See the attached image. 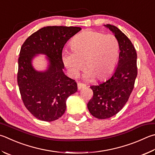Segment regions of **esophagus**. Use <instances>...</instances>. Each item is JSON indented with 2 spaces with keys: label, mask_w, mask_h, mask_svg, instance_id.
I'll list each match as a JSON object with an SVG mask.
<instances>
[{
  "label": "esophagus",
  "mask_w": 155,
  "mask_h": 155,
  "mask_svg": "<svg viewBox=\"0 0 155 155\" xmlns=\"http://www.w3.org/2000/svg\"><path fill=\"white\" fill-rule=\"evenodd\" d=\"M77 86H78V89H81L83 88V87H86V85H85V84L82 83H78Z\"/></svg>",
  "instance_id": "34e87169"
}]
</instances>
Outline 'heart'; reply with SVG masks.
I'll list each match as a JSON object with an SVG mask.
<instances>
[{
  "label": "heart",
  "mask_w": 155,
  "mask_h": 155,
  "mask_svg": "<svg viewBox=\"0 0 155 155\" xmlns=\"http://www.w3.org/2000/svg\"><path fill=\"white\" fill-rule=\"evenodd\" d=\"M70 49L72 52L65 51L62 54L63 62L70 77H77L85 63L87 70L84 77H95L99 80L113 72L120 53L116 36L93 30H87L76 36L70 43Z\"/></svg>",
  "instance_id": "obj_1"
}]
</instances>
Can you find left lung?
I'll list each match as a JSON object with an SVG mask.
<instances>
[{
	"label": "left lung",
	"mask_w": 155,
	"mask_h": 155,
	"mask_svg": "<svg viewBox=\"0 0 155 155\" xmlns=\"http://www.w3.org/2000/svg\"><path fill=\"white\" fill-rule=\"evenodd\" d=\"M104 26L112 31L120 45L119 60L114 74L104 82L92 85L94 95L87 104L93 116L99 119L117 114L129 100L137 74L136 49L124 33L110 24Z\"/></svg>",
	"instance_id": "8db88e82"
}]
</instances>
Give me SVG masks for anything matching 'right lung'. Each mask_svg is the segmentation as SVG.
I'll use <instances>...</instances> for the list:
<instances>
[{"instance_id": "right-lung-1", "label": "right lung", "mask_w": 155, "mask_h": 155, "mask_svg": "<svg viewBox=\"0 0 155 155\" xmlns=\"http://www.w3.org/2000/svg\"><path fill=\"white\" fill-rule=\"evenodd\" d=\"M80 27L47 26L28 38L21 47L18 58V84L22 101L36 119L53 121L64 114L66 100L77 91V84L64 74L62 50ZM37 54L48 57V70L39 72L31 60Z\"/></svg>"}]
</instances>
